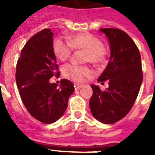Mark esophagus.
I'll use <instances>...</instances> for the list:
<instances>
[{
    "label": "esophagus",
    "mask_w": 155,
    "mask_h": 155,
    "mask_svg": "<svg viewBox=\"0 0 155 155\" xmlns=\"http://www.w3.org/2000/svg\"><path fill=\"white\" fill-rule=\"evenodd\" d=\"M81 87H82V84H74V88H75V90H79V89H81Z\"/></svg>",
    "instance_id": "esophagus-1"
}]
</instances>
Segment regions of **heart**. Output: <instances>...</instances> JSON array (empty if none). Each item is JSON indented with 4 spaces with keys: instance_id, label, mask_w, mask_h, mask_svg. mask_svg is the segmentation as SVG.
I'll return each instance as SVG.
<instances>
[{
    "instance_id": "1",
    "label": "heart",
    "mask_w": 155,
    "mask_h": 155,
    "mask_svg": "<svg viewBox=\"0 0 155 155\" xmlns=\"http://www.w3.org/2000/svg\"><path fill=\"white\" fill-rule=\"evenodd\" d=\"M83 51L82 61L91 62L94 64H104L107 59V50L99 38L90 33H80L69 38L68 42L56 39L53 42V51L55 56L61 61H66L72 51ZM64 76L75 82H82L86 77L93 74V71L89 65L71 63L63 69Z\"/></svg>"
}]
</instances>
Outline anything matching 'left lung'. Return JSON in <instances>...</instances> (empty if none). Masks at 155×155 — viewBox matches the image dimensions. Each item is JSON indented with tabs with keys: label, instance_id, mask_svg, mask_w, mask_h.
<instances>
[{
	"label": "left lung",
	"instance_id": "1",
	"mask_svg": "<svg viewBox=\"0 0 155 155\" xmlns=\"http://www.w3.org/2000/svg\"><path fill=\"white\" fill-rule=\"evenodd\" d=\"M110 45V59L98 82L108 81L102 91L92 84L91 114L104 124L123 119L133 107L143 81L141 57L135 43L127 33L116 28H102Z\"/></svg>",
	"mask_w": 155,
	"mask_h": 155
}]
</instances>
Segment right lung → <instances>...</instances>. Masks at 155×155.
Listing matches in <instances>:
<instances>
[{"label": "right lung", "mask_w": 155, "mask_h": 155, "mask_svg": "<svg viewBox=\"0 0 155 155\" xmlns=\"http://www.w3.org/2000/svg\"><path fill=\"white\" fill-rule=\"evenodd\" d=\"M53 33L44 29L30 38L17 61L15 81L23 104L31 116L41 123L55 122L64 114L74 84L62 80L60 86L51 84L60 76L53 51Z\"/></svg>", "instance_id": "add662e5"}]
</instances>
